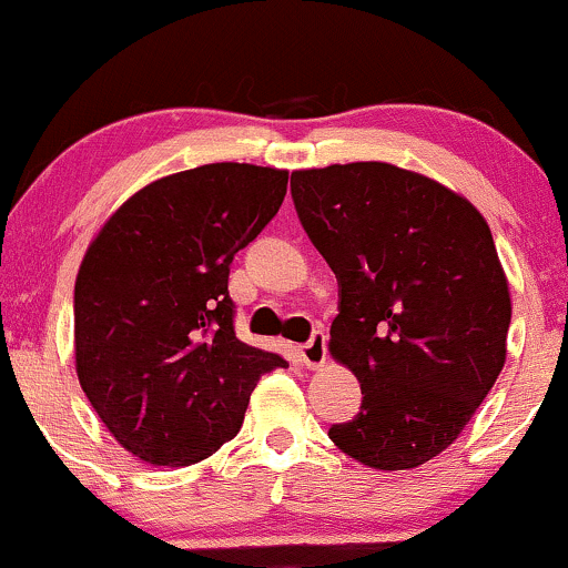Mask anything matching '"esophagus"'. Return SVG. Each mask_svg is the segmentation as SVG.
Listing matches in <instances>:
<instances>
[{
	"label": "esophagus",
	"instance_id": "esophagus-1",
	"mask_svg": "<svg viewBox=\"0 0 568 568\" xmlns=\"http://www.w3.org/2000/svg\"><path fill=\"white\" fill-rule=\"evenodd\" d=\"M298 357H302L306 368H321L325 357H328V336H325L323 331L312 334L310 342H304L302 347H298Z\"/></svg>",
	"mask_w": 568,
	"mask_h": 568
}]
</instances>
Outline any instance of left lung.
<instances>
[{"label": "left lung", "instance_id": "1", "mask_svg": "<svg viewBox=\"0 0 568 568\" xmlns=\"http://www.w3.org/2000/svg\"><path fill=\"white\" fill-rule=\"evenodd\" d=\"M291 194L338 280L328 349L363 393L328 438L374 470L425 465L505 366L513 304L491 230L470 200L389 162L296 171Z\"/></svg>", "mask_w": 568, "mask_h": 568}]
</instances>
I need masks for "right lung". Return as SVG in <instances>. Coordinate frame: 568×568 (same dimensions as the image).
<instances>
[{
    "label": "right lung",
    "mask_w": 568,
    "mask_h": 568,
    "mask_svg": "<svg viewBox=\"0 0 568 568\" xmlns=\"http://www.w3.org/2000/svg\"><path fill=\"white\" fill-rule=\"evenodd\" d=\"M288 171L213 162L152 181L90 243L74 361L122 448L186 467L240 433L262 374L288 363L234 334L230 264L275 219Z\"/></svg>",
    "instance_id": "1"
}]
</instances>
